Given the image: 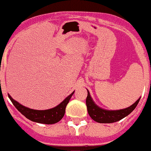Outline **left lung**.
<instances>
[{
	"mask_svg": "<svg viewBox=\"0 0 151 151\" xmlns=\"http://www.w3.org/2000/svg\"><path fill=\"white\" fill-rule=\"evenodd\" d=\"M88 95L86 100V104L87 107V111L89 116L93 120L100 123H111L117 122L125 116H128L130 113L136 108L138 104L140 98L135 101L132 105L125 109L117 110V111H107L102 108H99L92 101L89 91L87 90Z\"/></svg>",
	"mask_w": 151,
	"mask_h": 151,
	"instance_id": "1",
	"label": "left lung"
}]
</instances>
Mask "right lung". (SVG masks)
<instances>
[{"label": "right lung", "mask_w": 151, "mask_h": 151, "mask_svg": "<svg viewBox=\"0 0 151 151\" xmlns=\"http://www.w3.org/2000/svg\"><path fill=\"white\" fill-rule=\"evenodd\" d=\"M73 92L70 96H68L61 104L49 110H44V111H38V110L30 109L26 108L25 106L22 105L19 103L13 100L11 96L8 95L10 101L16 107V108L23 114L27 119H30L33 122L39 123H43V124H54L60 121L65 113V108L68 103L70 101V98L74 94Z\"/></svg>", "instance_id": "add662e5"}]
</instances>
